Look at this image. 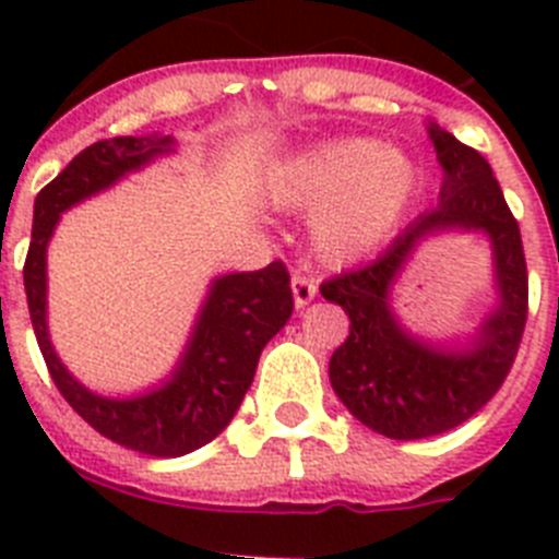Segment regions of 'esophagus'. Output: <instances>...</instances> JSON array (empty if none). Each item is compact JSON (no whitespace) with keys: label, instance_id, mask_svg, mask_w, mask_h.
<instances>
[{"label":"esophagus","instance_id":"obj_1","mask_svg":"<svg viewBox=\"0 0 559 559\" xmlns=\"http://www.w3.org/2000/svg\"><path fill=\"white\" fill-rule=\"evenodd\" d=\"M290 290H294V305H296V310H299V308H305V305H310V299L316 296L319 285H316L313 276L294 274V280H290Z\"/></svg>","mask_w":559,"mask_h":559}]
</instances>
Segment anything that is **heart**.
Wrapping results in <instances>:
<instances>
[{"instance_id":"heart-1","label":"heart","mask_w":559,"mask_h":559,"mask_svg":"<svg viewBox=\"0 0 559 559\" xmlns=\"http://www.w3.org/2000/svg\"><path fill=\"white\" fill-rule=\"evenodd\" d=\"M419 192V167L406 151L374 140L308 147L271 173L276 210L313 212L310 240L330 265L364 260L403 224Z\"/></svg>"}]
</instances>
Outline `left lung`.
I'll use <instances>...</instances> for the list:
<instances>
[{"label":"left lung","instance_id":"1","mask_svg":"<svg viewBox=\"0 0 559 559\" xmlns=\"http://www.w3.org/2000/svg\"><path fill=\"white\" fill-rule=\"evenodd\" d=\"M445 170L439 204L423 212L374 263L322 283V296L349 316V335L330 358V383L358 423L389 439H426L462 426L501 389L518 355L530 280L521 229L492 167L453 133L428 126ZM481 230L497 269L499 305L467 348H437L399 324L391 288L426 236Z\"/></svg>","mask_w":559,"mask_h":559}]
</instances>
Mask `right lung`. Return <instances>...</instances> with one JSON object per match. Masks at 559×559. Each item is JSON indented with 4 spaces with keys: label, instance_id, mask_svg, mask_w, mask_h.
Listing matches in <instances>:
<instances>
[{
    "label": "right lung",
    "instance_id": "add662e5",
    "mask_svg": "<svg viewBox=\"0 0 559 559\" xmlns=\"http://www.w3.org/2000/svg\"><path fill=\"white\" fill-rule=\"evenodd\" d=\"M173 136H114L81 151L38 192L24 260L29 322L58 392L103 437L147 456L173 459L212 442L237 414L263 347L294 313L290 276L280 260L260 271L212 280L181 360L162 386L136 397H103L69 374L47 330V246L67 210L173 153Z\"/></svg>",
    "mask_w": 559,
    "mask_h": 559
}]
</instances>
